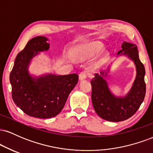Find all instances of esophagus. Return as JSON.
I'll return each mask as SVG.
<instances>
[{
	"instance_id": "obj_1",
	"label": "esophagus",
	"mask_w": 153,
	"mask_h": 153,
	"mask_svg": "<svg viewBox=\"0 0 153 153\" xmlns=\"http://www.w3.org/2000/svg\"><path fill=\"white\" fill-rule=\"evenodd\" d=\"M88 76V74L86 72H82L80 75H79V80H83L85 79H86Z\"/></svg>"
}]
</instances>
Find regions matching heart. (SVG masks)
Listing matches in <instances>:
<instances>
[{
  "label": "heart",
  "instance_id": "1",
  "mask_svg": "<svg viewBox=\"0 0 153 153\" xmlns=\"http://www.w3.org/2000/svg\"><path fill=\"white\" fill-rule=\"evenodd\" d=\"M103 48H104V45L100 42H92L87 44L83 47V48L79 53L78 57L81 59H88L100 53L103 50ZM106 57V56L105 54L103 55L96 63V65L99 66L101 64H103Z\"/></svg>",
  "mask_w": 153,
  "mask_h": 153
}]
</instances>
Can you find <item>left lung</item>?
<instances>
[{
	"instance_id": "8db88e82",
	"label": "left lung",
	"mask_w": 153,
	"mask_h": 153,
	"mask_svg": "<svg viewBox=\"0 0 153 153\" xmlns=\"http://www.w3.org/2000/svg\"><path fill=\"white\" fill-rule=\"evenodd\" d=\"M121 56L131 59L136 68L135 79L130 90L125 96L114 94L104 78L110 72L111 65L101 71L100 74H95V78L91 81V99L95 111L101 118L114 122H122L134 115L143 103L146 92L145 70L139 58L137 47L133 44L123 42L122 50L119 51L117 57Z\"/></svg>"
}]
</instances>
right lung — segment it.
Listing matches in <instances>:
<instances>
[{
	"instance_id": "obj_1",
	"label": "right lung",
	"mask_w": 153,
	"mask_h": 153,
	"mask_svg": "<svg viewBox=\"0 0 153 153\" xmlns=\"http://www.w3.org/2000/svg\"><path fill=\"white\" fill-rule=\"evenodd\" d=\"M47 41L48 39L42 36L29 40L25 48L17 54L10 74L15 104L27 115L40 119L51 118L60 113L78 80L75 73L31 74L29 68L32 59L50 49Z\"/></svg>"
}]
</instances>
